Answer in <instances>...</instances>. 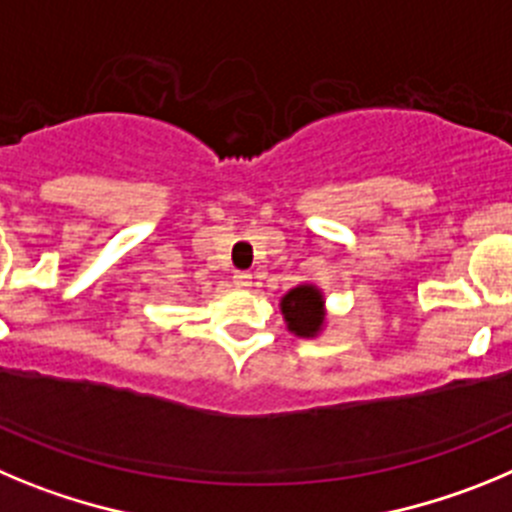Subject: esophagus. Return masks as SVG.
<instances>
[{"label": "esophagus", "instance_id": "esophagus-1", "mask_svg": "<svg viewBox=\"0 0 512 512\" xmlns=\"http://www.w3.org/2000/svg\"><path fill=\"white\" fill-rule=\"evenodd\" d=\"M232 280H234V285H237V288H250L252 273H247V270H234Z\"/></svg>", "mask_w": 512, "mask_h": 512}]
</instances>
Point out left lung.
Listing matches in <instances>:
<instances>
[{
    "label": "left lung",
    "instance_id": "obj_1",
    "mask_svg": "<svg viewBox=\"0 0 512 512\" xmlns=\"http://www.w3.org/2000/svg\"><path fill=\"white\" fill-rule=\"evenodd\" d=\"M288 329L298 336H316L324 326V298L316 285H298L280 301Z\"/></svg>",
    "mask_w": 512,
    "mask_h": 512
}]
</instances>
